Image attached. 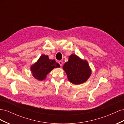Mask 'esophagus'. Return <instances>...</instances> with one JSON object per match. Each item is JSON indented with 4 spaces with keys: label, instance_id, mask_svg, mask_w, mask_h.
<instances>
[{
    "label": "esophagus",
    "instance_id": "esophagus-1",
    "mask_svg": "<svg viewBox=\"0 0 124 124\" xmlns=\"http://www.w3.org/2000/svg\"><path fill=\"white\" fill-rule=\"evenodd\" d=\"M58 63H59V64L61 65V66H62V61H59Z\"/></svg>",
    "mask_w": 124,
    "mask_h": 124
}]
</instances>
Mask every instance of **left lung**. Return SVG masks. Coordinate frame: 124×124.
I'll return each instance as SVG.
<instances>
[{
    "label": "left lung",
    "mask_w": 124,
    "mask_h": 124,
    "mask_svg": "<svg viewBox=\"0 0 124 124\" xmlns=\"http://www.w3.org/2000/svg\"><path fill=\"white\" fill-rule=\"evenodd\" d=\"M63 69L67 74L68 80L76 85L84 83L92 73L88 62L75 54L69 56L68 61L63 65Z\"/></svg>",
    "instance_id": "obj_1"
}]
</instances>
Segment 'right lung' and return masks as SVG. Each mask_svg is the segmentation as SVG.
Here are the masks:
<instances>
[{"label":"right lung","mask_w":124,"mask_h":124,"mask_svg":"<svg viewBox=\"0 0 124 124\" xmlns=\"http://www.w3.org/2000/svg\"><path fill=\"white\" fill-rule=\"evenodd\" d=\"M60 67L55 60L50 59L47 55H42L38 61L31 66V69L33 77L39 81H42L54 68Z\"/></svg>","instance_id":"right-lung-1"}]
</instances>
